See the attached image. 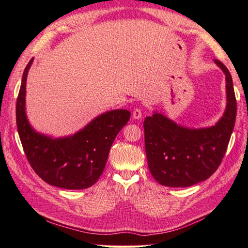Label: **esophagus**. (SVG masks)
Returning a JSON list of instances; mask_svg holds the SVG:
<instances>
[{
  "instance_id": "obj_1",
  "label": "esophagus",
  "mask_w": 248,
  "mask_h": 248,
  "mask_svg": "<svg viewBox=\"0 0 248 248\" xmlns=\"http://www.w3.org/2000/svg\"><path fill=\"white\" fill-rule=\"evenodd\" d=\"M141 116H143V113H141L140 108H135L132 113V117L133 119H140Z\"/></svg>"
}]
</instances>
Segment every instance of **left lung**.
<instances>
[{"mask_svg": "<svg viewBox=\"0 0 248 248\" xmlns=\"http://www.w3.org/2000/svg\"><path fill=\"white\" fill-rule=\"evenodd\" d=\"M226 77L227 105L217 124L189 129L160 113L144 121L145 149L152 177L162 186L186 187L207 180L222 163L232 134L236 100L232 78L222 62L214 60Z\"/></svg>", "mask_w": 248, "mask_h": 248, "instance_id": "8db88e82", "label": "left lung"}]
</instances>
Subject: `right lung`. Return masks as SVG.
<instances>
[{
	"label": "right lung",
	"mask_w": 248,
	"mask_h": 248,
	"mask_svg": "<svg viewBox=\"0 0 248 248\" xmlns=\"http://www.w3.org/2000/svg\"><path fill=\"white\" fill-rule=\"evenodd\" d=\"M31 62L33 59L24 69L16 105L18 133L28 161L50 186L66 189L92 186L102 175L110 146L131 113L127 109L109 110L66 138L52 139L36 132L25 114V85Z\"/></svg>",
	"instance_id": "right-lung-1"
}]
</instances>
